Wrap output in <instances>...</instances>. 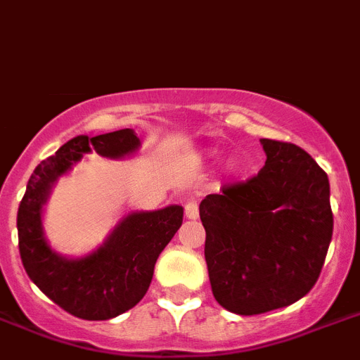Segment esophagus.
I'll return each mask as SVG.
<instances>
[{"label": "esophagus", "instance_id": "esophagus-1", "mask_svg": "<svg viewBox=\"0 0 360 360\" xmlns=\"http://www.w3.org/2000/svg\"><path fill=\"white\" fill-rule=\"evenodd\" d=\"M184 215L188 219H198L199 217V205L198 201H188L184 205Z\"/></svg>", "mask_w": 360, "mask_h": 360}]
</instances>
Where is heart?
I'll return each instance as SVG.
<instances>
[{
  "label": "heart",
  "instance_id": "1",
  "mask_svg": "<svg viewBox=\"0 0 360 360\" xmlns=\"http://www.w3.org/2000/svg\"><path fill=\"white\" fill-rule=\"evenodd\" d=\"M230 168H232V170H236L237 167H236V165H230Z\"/></svg>",
  "mask_w": 360,
  "mask_h": 360
}]
</instances>
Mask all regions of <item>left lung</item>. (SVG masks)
Wrapping results in <instances>:
<instances>
[{"label": "left lung", "mask_w": 360, "mask_h": 360, "mask_svg": "<svg viewBox=\"0 0 360 360\" xmlns=\"http://www.w3.org/2000/svg\"><path fill=\"white\" fill-rule=\"evenodd\" d=\"M261 145L266 162L257 176L199 205L212 293L239 315L302 299L317 283L333 232L326 172L293 143Z\"/></svg>", "instance_id": "left-lung-1"}]
</instances>
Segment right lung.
Segmentation results:
<instances>
[{
  "label": "right lung",
  "mask_w": 360,
  "mask_h": 360,
  "mask_svg": "<svg viewBox=\"0 0 360 360\" xmlns=\"http://www.w3.org/2000/svg\"><path fill=\"white\" fill-rule=\"evenodd\" d=\"M139 137L123 128L110 134L77 136L37 165L18 208V240L25 271L49 299L85 321L117 317L145 297L155 261L183 223V208L172 205L155 212L127 215L96 252L79 259L56 254L45 239L41 208L52 184L83 154L121 159L139 148Z\"/></svg>",
  "instance_id": "add662e5"
}]
</instances>
